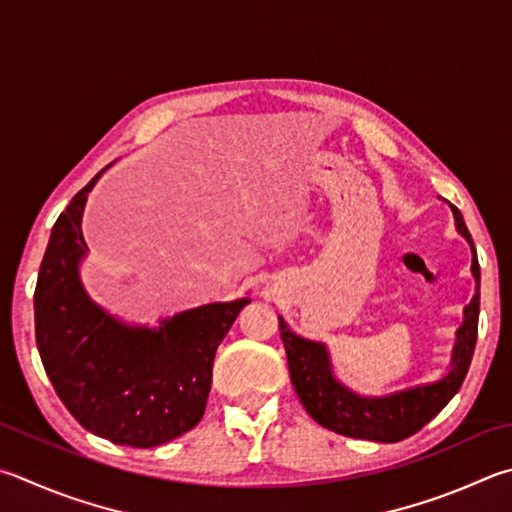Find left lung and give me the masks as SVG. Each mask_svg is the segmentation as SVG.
Listing matches in <instances>:
<instances>
[{"label":"left lung","instance_id":"left-lung-1","mask_svg":"<svg viewBox=\"0 0 512 512\" xmlns=\"http://www.w3.org/2000/svg\"><path fill=\"white\" fill-rule=\"evenodd\" d=\"M452 208L454 224L459 235L468 241L472 250V277L477 282V293L463 309V322L457 329V342L452 347L450 369L434 383H421L407 389H398L383 396H362L342 385L333 374L331 356L324 342L306 340L288 329L280 318V333L286 349L288 374L304 410L311 414L315 423L327 430L351 436V439H367L378 443H396L416 434L425 423L439 414L452 396L459 392L463 378L468 374L472 353L477 342L479 324V262L472 237L463 224L461 212Z\"/></svg>","mask_w":512,"mask_h":512}]
</instances>
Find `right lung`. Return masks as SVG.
<instances>
[{
	"mask_svg": "<svg viewBox=\"0 0 512 512\" xmlns=\"http://www.w3.org/2000/svg\"><path fill=\"white\" fill-rule=\"evenodd\" d=\"M105 170L51 230L35 286L37 351L60 401L85 430L118 445L156 448L201 421L217 347L250 297L194 306L156 327L129 324L91 300L80 280L89 250L82 212Z\"/></svg>",
	"mask_w": 512,
	"mask_h": 512,
	"instance_id": "add662e5",
	"label": "right lung"
}]
</instances>
